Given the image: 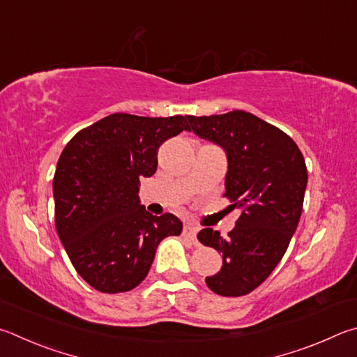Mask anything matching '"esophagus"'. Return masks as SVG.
<instances>
[{
    "mask_svg": "<svg viewBox=\"0 0 357 357\" xmlns=\"http://www.w3.org/2000/svg\"><path fill=\"white\" fill-rule=\"evenodd\" d=\"M197 232H198V229L195 228V226L187 225V226H184L183 236H184L185 238H189V241H192L193 243H197Z\"/></svg>",
    "mask_w": 357,
    "mask_h": 357,
    "instance_id": "obj_1",
    "label": "esophagus"
}]
</instances>
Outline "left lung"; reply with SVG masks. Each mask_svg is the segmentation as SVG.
Listing matches in <instances>:
<instances>
[{
    "mask_svg": "<svg viewBox=\"0 0 357 357\" xmlns=\"http://www.w3.org/2000/svg\"><path fill=\"white\" fill-rule=\"evenodd\" d=\"M187 119L190 131L226 151L223 197L229 209H241L228 237L212 228L198 232L201 243L223 255L222 270L206 284L217 295L242 296L261 286L287 251L303 211L306 162L286 132L250 112Z\"/></svg>",
    "mask_w": 357,
    "mask_h": 357,
    "instance_id": "obj_1",
    "label": "left lung"
}]
</instances>
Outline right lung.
<instances>
[{"instance_id":"obj_1","label":"right lung","mask_w":357,"mask_h":357,"mask_svg":"<svg viewBox=\"0 0 357 357\" xmlns=\"http://www.w3.org/2000/svg\"><path fill=\"white\" fill-rule=\"evenodd\" d=\"M187 120L112 114L81 129L57 160V236L82 280L102 294L137 287L162 238L183 231L173 213L145 211L139 185L156 173L159 146L190 131Z\"/></svg>"}]
</instances>
